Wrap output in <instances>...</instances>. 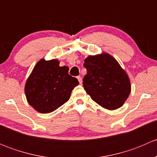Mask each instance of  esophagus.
Masks as SVG:
<instances>
[{"mask_svg":"<svg viewBox=\"0 0 157 157\" xmlns=\"http://www.w3.org/2000/svg\"><path fill=\"white\" fill-rule=\"evenodd\" d=\"M77 80H78L80 84H82V78H81V77H80V76H78V77H77Z\"/></svg>","mask_w":157,"mask_h":157,"instance_id":"34e87169","label":"esophagus"}]
</instances>
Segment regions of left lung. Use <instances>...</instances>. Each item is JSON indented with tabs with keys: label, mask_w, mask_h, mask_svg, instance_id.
<instances>
[{
	"label": "left lung",
	"mask_w": 157,
	"mask_h": 157,
	"mask_svg": "<svg viewBox=\"0 0 157 157\" xmlns=\"http://www.w3.org/2000/svg\"><path fill=\"white\" fill-rule=\"evenodd\" d=\"M83 66L87 74L83 84L91 99L109 110L122 106L129 96L131 86L127 73L116 59L103 52L89 55Z\"/></svg>",
	"instance_id": "left-lung-1"
}]
</instances>
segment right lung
<instances>
[{
	"mask_svg": "<svg viewBox=\"0 0 157 157\" xmlns=\"http://www.w3.org/2000/svg\"><path fill=\"white\" fill-rule=\"evenodd\" d=\"M59 64L58 59L39 60L26 82L28 103L40 113H50L67 102L79 84L77 78L69 75L68 67Z\"/></svg>",
	"mask_w": 157,
	"mask_h": 157,
	"instance_id": "right-lung-1",
	"label": "right lung"
}]
</instances>
